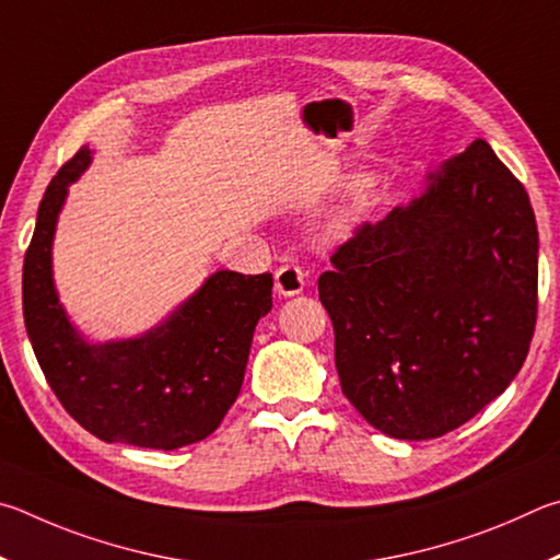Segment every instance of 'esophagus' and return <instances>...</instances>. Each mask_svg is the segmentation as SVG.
Here are the masks:
<instances>
[{
    "instance_id": "1",
    "label": "esophagus",
    "mask_w": 560,
    "mask_h": 560,
    "mask_svg": "<svg viewBox=\"0 0 560 560\" xmlns=\"http://www.w3.org/2000/svg\"><path fill=\"white\" fill-rule=\"evenodd\" d=\"M305 280L307 275L300 265H280V268L275 270V292L282 298H295L305 290Z\"/></svg>"
}]
</instances>
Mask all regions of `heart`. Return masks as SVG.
Instances as JSON below:
<instances>
[{
  "mask_svg": "<svg viewBox=\"0 0 560 560\" xmlns=\"http://www.w3.org/2000/svg\"><path fill=\"white\" fill-rule=\"evenodd\" d=\"M376 182H378L376 174H371V172H364V174H359L357 179H351L345 196H341L339 203L327 215L325 231L329 238H345V235L354 231V225L359 223L361 213L366 211V206L371 201V194H374V189H376Z\"/></svg>",
  "mask_w": 560,
  "mask_h": 560,
  "instance_id": "heart-1",
  "label": "heart"
}]
</instances>
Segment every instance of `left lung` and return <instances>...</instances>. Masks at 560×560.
I'll list each match as a JSON object with an SVG mask.
<instances>
[{
  "label": "left lung",
  "instance_id": "8db88e82",
  "mask_svg": "<svg viewBox=\"0 0 560 560\" xmlns=\"http://www.w3.org/2000/svg\"><path fill=\"white\" fill-rule=\"evenodd\" d=\"M536 285L532 201L475 140L408 203L361 225L319 275L341 390L388 438L450 433L524 366Z\"/></svg>",
  "mask_w": 560,
  "mask_h": 560
}]
</instances>
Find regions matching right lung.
I'll return each instance as SVG.
<instances>
[{
  "mask_svg": "<svg viewBox=\"0 0 560 560\" xmlns=\"http://www.w3.org/2000/svg\"><path fill=\"white\" fill-rule=\"evenodd\" d=\"M81 147L48 184L24 258V325L48 386L105 443L176 450L209 438L238 398L272 275L215 270L140 337L93 341L68 317L54 282V238L68 186L91 166Z\"/></svg>",
  "mask_w": 560,
  "mask_h": 560,
  "instance_id": "add662e5",
  "label": "right lung"
}]
</instances>
